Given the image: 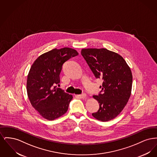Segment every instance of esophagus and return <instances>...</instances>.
Wrapping results in <instances>:
<instances>
[{
	"label": "esophagus",
	"instance_id": "obj_1",
	"mask_svg": "<svg viewBox=\"0 0 157 157\" xmlns=\"http://www.w3.org/2000/svg\"><path fill=\"white\" fill-rule=\"evenodd\" d=\"M76 97L78 98H82V99H83V98H85L86 97V95L85 94H81V95H76Z\"/></svg>",
	"mask_w": 157,
	"mask_h": 157
}]
</instances>
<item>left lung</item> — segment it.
I'll list each match as a JSON object with an SVG mask.
<instances>
[{
	"instance_id": "1",
	"label": "left lung",
	"mask_w": 157,
	"mask_h": 157,
	"mask_svg": "<svg viewBox=\"0 0 157 157\" xmlns=\"http://www.w3.org/2000/svg\"><path fill=\"white\" fill-rule=\"evenodd\" d=\"M81 54L95 76L103 80L100 86L102 93L93 96L99 109L92 116L102 122L113 120L124 109L131 96V69L120 55L105 48L82 49Z\"/></svg>"
}]
</instances>
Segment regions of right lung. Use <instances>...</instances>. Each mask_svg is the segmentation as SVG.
Wrapping results in <instances>:
<instances>
[{
    "mask_svg": "<svg viewBox=\"0 0 157 157\" xmlns=\"http://www.w3.org/2000/svg\"><path fill=\"white\" fill-rule=\"evenodd\" d=\"M79 53L74 49L56 48L35 60L27 78L28 97L33 108L46 120L57 119L67 112L73 97L56 88L63 64Z\"/></svg>",
    "mask_w": 157,
    "mask_h": 157,
    "instance_id": "add662e5",
    "label": "right lung"
}]
</instances>
